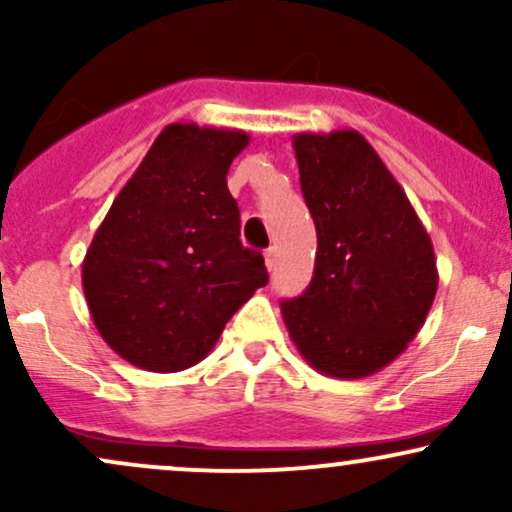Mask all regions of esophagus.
Returning a JSON list of instances; mask_svg holds the SVG:
<instances>
[{
    "mask_svg": "<svg viewBox=\"0 0 512 512\" xmlns=\"http://www.w3.org/2000/svg\"><path fill=\"white\" fill-rule=\"evenodd\" d=\"M264 264H267V269H274V264H276V248L264 250Z\"/></svg>",
    "mask_w": 512,
    "mask_h": 512,
    "instance_id": "34e87169",
    "label": "esophagus"
}]
</instances>
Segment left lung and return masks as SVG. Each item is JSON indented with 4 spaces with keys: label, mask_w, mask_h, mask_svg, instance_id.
Returning a JSON list of instances; mask_svg holds the SVG:
<instances>
[{
    "label": "left lung",
    "mask_w": 512,
    "mask_h": 512,
    "mask_svg": "<svg viewBox=\"0 0 512 512\" xmlns=\"http://www.w3.org/2000/svg\"><path fill=\"white\" fill-rule=\"evenodd\" d=\"M293 149L317 252L313 281L281 315L317 373L368 378L424 327L438 291L431 236L356 129L301 132Z\"/></svg>",
    "instance_id": "1"
}]
</instances>
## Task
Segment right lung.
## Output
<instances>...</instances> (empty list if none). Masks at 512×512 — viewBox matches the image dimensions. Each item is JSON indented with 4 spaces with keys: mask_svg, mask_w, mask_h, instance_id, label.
I'll list each match as a JSON object with an SVG mask.
<instances>
[{
    "mask_svg": "<svg viewBox=\"0 0 512 512\" xmlns=\"http://www.w3.org/2000/svg\"><path fill=\"white\" fill-rule=\"evenodd\" d=\"M248 144L240 129L163 127L88 245L81 284L93 325L132 366H195L269 281L264 257L240 243L226 185Z\"/></svg>",
    "mask_w": 512,
    "mask_h": 512,
    "instance_id": "add662e5",
    "label": "right lung"
}]
</instances>
